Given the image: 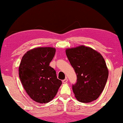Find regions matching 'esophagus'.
Wrapping results in <instances>:
<instances>
[{"instance_id": "obj_1", "label": "esophagus", "mask_w": 123, "mask_h": 123, "mask_svg": "<svg viewBox=\"0 0 123 123\" xmlns=\"http://www.w3.org/2000/svg\"><path fill=\"white\" fill-rule=\"evenodd\" d=\"M68 82V78H65V80H62V82H63V83H66Z\"/></svg>"}]
</instances>
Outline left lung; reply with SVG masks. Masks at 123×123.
Here are the masks:
<instances>
[{"label": "left lung", "instance_id": "left-lung-1", "mask_svg": "<svg viewBox=\"0 0 123 123\" xmlns=\"http://www.w3.org/2000/svg\"><path fill=\"white\" fill-rule=\"evenodd\" d=\"M66 54L77 74L73 85L77 100L87 103L95 100L103 91L108 77L105 60L100 53L84 45L68 48Z\"/></svg>", "mask_w": 123, "mask_h": 123}]
</instances>
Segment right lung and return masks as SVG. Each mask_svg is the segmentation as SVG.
Listing matches in <instances>:
<instances>
[{
	"label": "right lung",
	"mask_w": 123,
	"mask_h": 123,
	"mask_svg": "<svg viewBox=\"0 0 123 123\" xmlns=\"http://www.w3.org/2000/svg\"><path fill=\"white\" fill-rule=\"evenodd\" d=\"M55 51L52 47L33 48L24 54L20 63L21 83L29 97L37 103L50 102L62 85L55 71L49 66Z\"/></svg>",
	"instance_id": "obj_1"
}]
</instances>
